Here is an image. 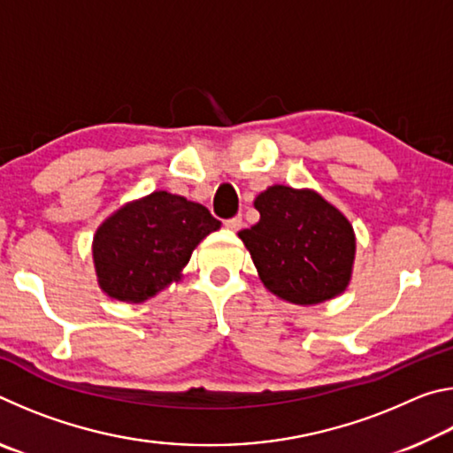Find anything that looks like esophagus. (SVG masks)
Returning a JSON list of instances; mask_svg holds the SVG:
<instances>
[{"label": "esophagus", "instance_id": "1", "mask_svg": "<svg viewBox=\"0 0 453 453\" xmlns=\"http://www.w3.org/2000/svg\"><path fill=\"white\" fill-rule=\"evenodd\" d=\"M226 227L232 229V232H240V229L243 227V219L240 216H235L232 219H226Z\"/></svg>", "mask_w": 453, "mask_h": 453}]
</instances>
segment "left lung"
Listing matches in <instances>:
<instances>
[{"label":"left lung","mask_w":453,"mask_h":453,"mask_svg":"<svg viewBox=\"0 0 453 453\" xmlns=\"http://www.w3.org/2000/svg\"><path fill=\"white\" fill-rule=\"evenodd\" d=\"M254 205L259 221L237 235L273 296L313 305L348 288L356 234L340 210L313 189L288 186L267 188Z\"/></svg>","instance_id":"1"}]
</instances>
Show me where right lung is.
Returning <instances> with one entry per match:
<instances>
[{"label":"right lung","mask_w":453,"mask_h":453,"mask_svg":"<svg viewBox=\"0 0 453 453\" xmlns=\"http://www.w3.org/2000/svg\"><path fill=\"white\" fill-rule=\"evenodd\" d=\"M219 226L202 203L167 191L126 203L94 235L99 288L111 300H150L180 280L191 251Z\"/></svg>","instance_id":"right-lung-1"}]
</instances>
